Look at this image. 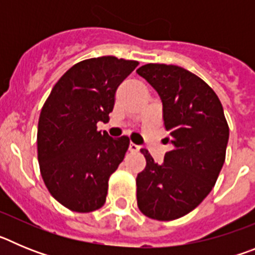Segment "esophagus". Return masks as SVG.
<instances>
[{
	"instance_id": "obj_1",
	"label": "esophagus",
	"mask_w": 255,
	"mask_h": 255,
	"mask_svg": "<svg viewBox=\"0 0 255 255\" xmlns=\"http://www.w3.org/2000/svg\"><path fill=\"white\" fill-rule=\"evenodd\" d=\"M139 149H140V147H139L138 144L130 143V145H129V150H130V152H138Z\"/></svg>"
}]
</instances>
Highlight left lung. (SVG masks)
I'll use <instances>...</instances> for the list:
<instances>
[{
    "label": "left lung",
    "instance_id": "1",
    "mask_svg": "<svg viewBox=\"0 0 255 255\" xmlns=\"http://www.w3.org/2000/svg\"><path fill=\"white\" fill-rule=\"evenodd\" d=\"M159 94L166 141L172 149L162 164L147 149L145 168L136 176L143 215L172 221L197 208L215 186L226 158L229 125L217 94L204 80L176 65L147 64L136 70Z\"/></svg>",
    "mask_w": 255,
    "mask_h": 255
}]
</instances>
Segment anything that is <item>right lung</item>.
I'll return each instance as SVG.
<instances>
[{"mask_svg":"<svg viewBox=\"0 0 255 255\" xmlns=\"http://www.w3.org/2000/svg\"><path fill=\"white\" fill-rule=\"evenodd\" d=\"M139 62L114 56L70 67L52 88L38 121L40 175L51 195L70 211L89 213L105 204L108 180L129 148L97 130L110 120L115 93Z\"/></svg>","mask_w":255,"mask_h":255,"instance_id":"add662e5","label":"right lung"}]
</instances>
